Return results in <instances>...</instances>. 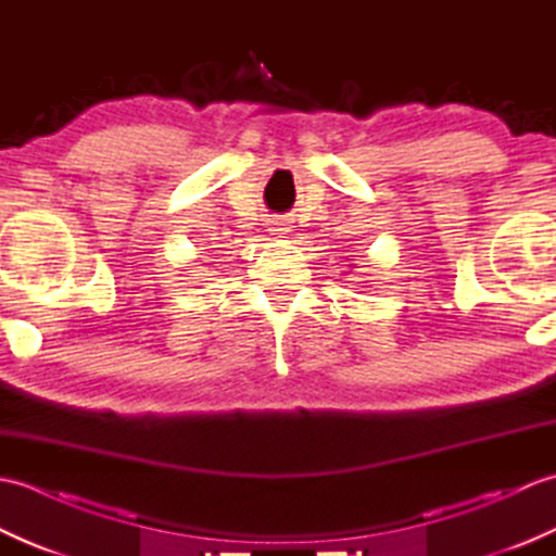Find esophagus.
Returning <instances> with one entry per match:
<instances>
[{"mask_svg": "<svg viewBox=\"0 0 556 556\" xmlns=\"http://www.w3.org/2000/svg\"><path fill=\"white\" fill-rule=\"evenodd\" d=\"M275 231H285V229H275Z\"/></svg>", "mask_w": 556, "mask_h": 556, "instance_id": "34e87169", "label": "esophagus"}]
</instances>
